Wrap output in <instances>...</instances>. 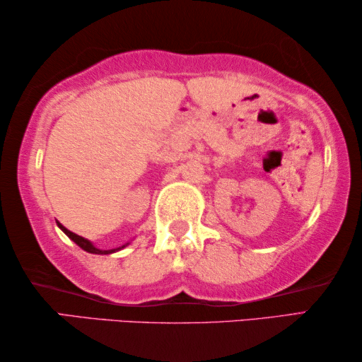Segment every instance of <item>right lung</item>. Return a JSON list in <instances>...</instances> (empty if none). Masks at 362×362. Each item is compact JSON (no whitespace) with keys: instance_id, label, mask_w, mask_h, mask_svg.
Instances as JSON below:
<instances>
[{"instance_id":"1","label":"right lung","mask_w":362,"mask_h":362,"mask_svg":"<svg viewBox=\"0 0 362 362\" xmlns=\"http://www.w3.org/2000/svg\"><path fill=\"white\" fill-rule=\"evenodd\" d=\"M57 226H59V229H61L64 234H66L69 239L71 240H74L76 242V244L81 247L82 250H86V252H88V254H97V255H108V254H115V252H118V250H122V249H125L127 245H130V240L127 242V244H123V245H120V247H115V249H110V250H103V249H98V247H95L92 244L90 240L88 239H86V237H81V235H77V234H74V232H71L69 229H66V227H64L61 222H57Z\"/></svg>"}]
</instances>
